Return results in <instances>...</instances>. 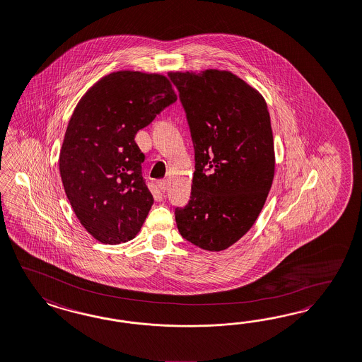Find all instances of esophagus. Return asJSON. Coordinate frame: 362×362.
<instances>
[{
    "instance_id": "obj_1",
    "label": "esophagus",
    "mask_w": 362,
    "mask_h": 362,
    "mask_svg": "<svg viewBox=\"0 0 362 362\" xmlns=\"http://www.w3.org/2000/svg\"><path fill=\"white\" fill-rule=\"evenodd\" d=\"M158 187H159L160 191L164 192V191L167 189V187H168V183H167V180H164V179H163V180H159V182H158Z\"/></svg>"
}]
</instances>
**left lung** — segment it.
Returning a JSON list of instances; mask_svg holds the SVG:
<instances>
[{"instance_id": "1", "label": "left lung", "mask_w": 362, "mask_h": 362, "mask_svg": "<svg viewBox=\"0 0 362 362\" xmlns=\"http://www.w3.org/2000/svg\"><path fill=\"white\" fill-rule=\"evenodd\" d=\"M195 150L191 199L175 210L180 235L207 251L243 237L273 185L274 139L262 95L230 71L171 72Z\"/></svg>"}]
</instances>
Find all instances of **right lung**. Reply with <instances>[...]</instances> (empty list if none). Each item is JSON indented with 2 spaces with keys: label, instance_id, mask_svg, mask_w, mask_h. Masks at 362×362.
I'll return each instance as SVG.
<instances>
[{
  "label": "right lung",
  "instance_id": "right-lung-1",
  "mask_svg": "<svg viewBox=\"0 0 362 362\" xmlns=\"http://www.w3.org/2000/svg\"><path fill=\"white\" fill-rule=\"evenodd\" d=\"M176 99L170 76L117 71L77 103L60 150V175L77 219L101 243L128 242L144 223L153 198L135 136Z\"/></svg>",
  "mask_w": 362,
  "mask_h": 362
}]
</instances>
